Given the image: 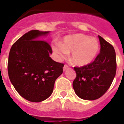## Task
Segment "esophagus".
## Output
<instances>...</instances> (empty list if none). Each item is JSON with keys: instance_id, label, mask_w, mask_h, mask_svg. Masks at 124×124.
Here are the masks:
<instances>
[{"instance_id": "34e87169", "label": "esophagus", "mask_w": 124, "mask_h": 124, "mask_svg": "<svg viewBox=\"0 0 124 124\" xmlns=\"http://www.w3.org/2000/svg\"><path fill=\"white\" fill-rule=\"evenodd\" d=\"M68 68H69V66H68L67 64H65L64 66V68H63V70H64V71H66V70H68Z\"/></svg>"}]
</instances>
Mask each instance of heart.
Returning a JSON list of instances; mask_svg holds the SVG:
<instances>
[{
	"label": "heart",
	"instance_id": "b5f03b06",
	"mask_svg": "<svg viewBox=\"0 0 124 124\" xmlns=\"http://www.w3.org/2000/svg\"><path fill=\"white\" fill-rule=\"evenodd\" d=\"M54 52L61 57L72 53L71 60L78 66L91 64L98 55L100 45L97 39L89 38L82 34L66 37L62 44L56 43L53 46Z\"/></svg>",
	"mask_w": 124,
	"mask_h": 124
}]
</instances>
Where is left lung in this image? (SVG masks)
Masks as SVG:
<instances>
[{"instance_id":"1","label":"left lung","mask_w":124,"mask_h":124,"mask_svg":"<svg viewBox=\"0 0 124 124\" xmlns=\"http://www.w3.org/2000/svg\"><path fill=\"white\" fill-rule=\"evenodd\" d=\"M100 52L87 66L74 67L77 77L73 82L75 92L84 100L100 98L111 85L116 71V53L113 46L98 35Z\"/></svg>"}]
</instances>
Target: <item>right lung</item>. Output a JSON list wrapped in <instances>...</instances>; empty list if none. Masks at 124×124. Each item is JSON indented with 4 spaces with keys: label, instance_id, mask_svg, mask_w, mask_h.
Returning a JSON list of instances; mask_svg holds the SVG:
<instances>
[{
    "label": "right lung",
    "instance_id": "right-lung-1",
    "mask_svg": "<svg viewBox=\"0 0 124 124\" xmlns=\"http://www.w3.org/2000/svg\"><path fill=\"white\" fill-rule=\"evenodd\" d=\"M48 33L31 30L13 44L9 53V80L20 96L30 102L49 97L55 80L63 72L64 64L49 56L53 51L49 43L37 39Z\"/></svg>",
    "mask_w": 124,
    "mask_h": 124
}]
</instances>
